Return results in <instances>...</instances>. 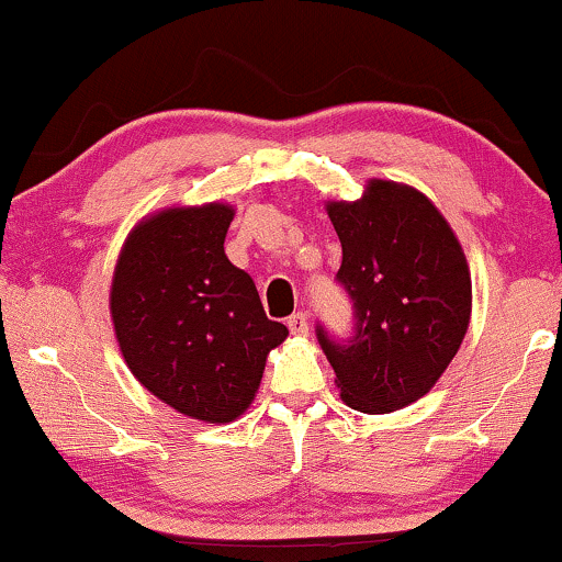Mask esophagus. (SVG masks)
I'll return each mask as SVG.
<instances>
[{
  "label": "esophagus",
  "mask_w": 562,
  "mask_h": 562,
  "mask_svg": "<svg viewBox=\"0 0 562 562\" xmlns=\"http://www.w3.org/2000/svg\"><path fill=\"white\" fill-rule=\"evenodd\" d=\"M288 328H290L295 336L307 334V315H305V313H292L290 318H288Z\"/></svg>",
  "instance_id": "esophagus-1"
}]
</instances>
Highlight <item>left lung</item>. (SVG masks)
Returning <instances> with one entry per match:
<instances>
[{
  "label": "left lung",
  "mask_w": 562,
  "mask_h": 562,
  "mask_svg": "<svg viewBox=\"0 0 562 562\" xmlns=\"http://www.w3.org/2000/svg\"><path fill=\"white\" fill-rule=\"evenodd\" d=\"M344 259L336 280L353 305V334L315 336L346 405L382 415L420 400L461 349L471 274L453 228L420 191L369 180L359 201L328 203Z\"/></svg>",
  "instance_id": "8db88e82"
}]
</instances>
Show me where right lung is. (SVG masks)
Returning a JSON list of instances; mask_svg holds the SVG:
<instances>
[{
    "instance_id": "right-lung-1",
    "label": "right lung",
    "mask_w": 562,
    "mask_h": 562,
    "mask_svg": "<svg viewBox=\"0 0 562 562\" xmlns=\"http://www.w3.org/2000/svg\"><path fill=\"white\" fill-rule=\"evenodd\" d=\"M226 203L139 221L116 262L112 321L126 367L180 415L232 423L251 405L265 361L288 338L255 282L228 262Z\"/></svg>"
}]
</instances>
